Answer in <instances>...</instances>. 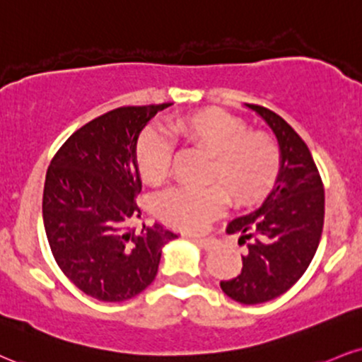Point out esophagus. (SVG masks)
<instances>
[{
  "instance_id": "esophagus-1",
  "label": "esophagus",
  "mask_w": 362,
  "mask_h": 362,
  "mask_svg": "<svg viewBox=\"0 0 362 362\" xmlns=\"http://www.w3.org/2000/svg\"><path fill=\"white\" fill-rule=\"evenodd\" d=\"M194 243L197 246L202 247L204 251H212L217 246L216 239H212V238H194Z\"/></svg>"
}]
</instances>
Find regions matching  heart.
Returning <instances> with one entry per match:
<instances>
[{
    "label": "heart",
    "instance_id": "obj_1",
    "mask_svg": "<svg viewBox=\"0 0 362 362\" xmlns=\"http://www.w3.org/2000/svg\"><path fill=\"white\" fill-rule=\"evenodd\" d=\"M167 133L189 150L207 156L204 189H172L156 199L160 219L184 230H202L223 211L224 197L230 206L256 202L275 182L280 153L263 133L247 132L245 121L221 110L178 116L167 124ZM136 167L150 185L168 177L172 150L162 134L148 129L139 138Z\"/></svg>",
    "mask_w": 362,
    "mask_h": 362
}]
</instances>
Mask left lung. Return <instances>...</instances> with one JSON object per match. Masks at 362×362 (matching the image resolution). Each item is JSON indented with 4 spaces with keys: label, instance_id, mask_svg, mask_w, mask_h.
I'll use <instances>...</instances> for the list:
<instances>
[{
    "label": "left lung",
    "instance_id": "8db88e82",
    "mask_svg": "<svg viewBox=\"0 0 362 362\" xmlns=\"http://www.w3.org/2000/svg\"><path fill=\"white\" fill-rule=\"evenodd\" d=\"M247 110L275 134L280 168L263 204L229 223L228 234L251 241L239 275L221 288L243 305H256L280 297L307 272L324 228V185L310 150L283 117L261 106Z\"/></svg>",
    "mask_w": 362,
    "mask_h": 362
}]
</instances>
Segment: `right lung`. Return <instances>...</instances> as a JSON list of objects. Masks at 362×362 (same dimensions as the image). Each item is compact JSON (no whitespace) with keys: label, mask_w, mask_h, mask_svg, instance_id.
<instances>
[{"label":"right lung","mask_w":362,"mask_h":362,"mask_svg":"<svg viewBox=\"0 0 362 362\" xmlns=\"http://www.w3.org/2000/svg\"><path fill=\"white\" fill-rule=\"evenodd\" d=\"M170 104L128 106L95 117L57 151L43 187V226L64 275L101 302H124L155 280L162 247L178 238L160 223L139 234V133Z\"/></svg>","instance_id":"right-lung-1"}]
</instances>
